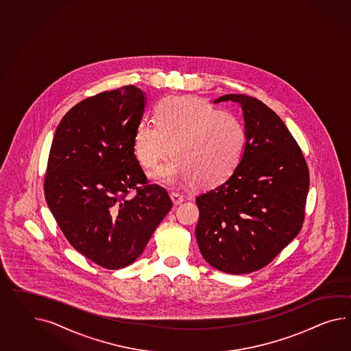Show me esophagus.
<instances>
[{"label": "esophagus", "mask_w": 351, "mask_h": 351, "mask_svg": "<svg viewBox=\"0 0 351 351\" xmlns=\"http://www.w3.org/2000/svg\"><path fill=\"white\" fill-rule=\"evenodd\" d=\"M170 197H171L172 202H173L175 206H179V204H181V203L185 200V197H182V195H180L178 193H171Z\"/></svg>", "instance_id": "1"}]
</instances>
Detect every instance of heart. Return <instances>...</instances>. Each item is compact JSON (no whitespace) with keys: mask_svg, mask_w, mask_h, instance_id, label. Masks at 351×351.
I'll use <instances>...</instances> for the list:
<instances>
[{"mask_svg":"<svg viewBox=\"0 0 351 351\" xmlns=\"http://www.w3.org/2000/svg\"><path fill=\"white\" fill-rule=\"evenodd\" d=\"M154 120L139 123L134 132V154L154 178L170 186L197 180L210 185L237 167L246 145V128L236 114L222 112L206 100L185 96L166 97L154 108Z\"/></svg>","mask_w":351,"mask_h":351,"instance_id":"obj_1","label":"heart"}]
</instances>
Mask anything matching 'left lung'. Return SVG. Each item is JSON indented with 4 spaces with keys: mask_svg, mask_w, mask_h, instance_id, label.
Here are the masks:
<instances>
[{
    "mask_svg": "<svg viewBox=\"0 0 351 351\" xmlns=\"http://www.w3.org/2000/svg\"><path fill=\"white\" fill-rule=\"evenodd\" d=\"M241 104L246 145L231 175L197 195L195 228L203 257L219 271L248 274L270 264L306 217L309 171L282 120L252 96L228 94Z\"/></svg>",
    "mask_w": 351,
    "mask_h": 351,
    "instance_id": "1",
    "label": "left lung"
}]
</instances>
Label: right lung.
<instances>
[{
    "instance_id": "obj_1",
    "label": "right lung",
    "mask_w": 351,
    "mask_h": 351,
    "mask_svg": "<svg viewBox=\"0 0 351 351\" xmlns=\"http://www.w3.org/2000/svg\"><path fill=\"white\" fill-rule=\"evenodd\" d=\"M143 112L145 95L133 85L82 100L60 120L44 175V197L64 237L109 270L133 264L172 208L134 154Z\"/></svg>"
}]
</instances>
